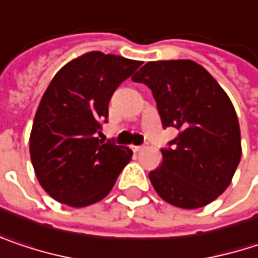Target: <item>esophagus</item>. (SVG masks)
<instances>
[{
	"instance_id": "34e87169",
	"label": "esophagus",
	"mask_w": 258,
	"mask_h": 258,
	"mask_svg": "<svg viewBox=\"0 0 258 258\" xmlns=\"http://www.w3.org/2000/svg\"><path fill=\"white\" fill-rule=\"evenodd\" d=\"M146 146H143V145H140V146H133V151L134 152H140V151H143Z\"/></svg>"
}]
</instances>
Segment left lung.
I'll return each instance as SVG.
<instances>
[{"instance_id":"left-lung-1","label":"left lung","mask_w":258,"mask_h":258,"mask_svg":"<svg viewBox=\"0 0 258 258\" xmlns=\"http://www.w3.org/2000/svg\"><path fill=\"white\" fill-rule=\"evenodd\" d=\"M152 90L162 127L178 134L161 149L162 164L149 173L165 202L195 210L219 198L241 161L235 107L207 69L192 60L146 63L133 78Z\"/></svg>"}]
</instances>
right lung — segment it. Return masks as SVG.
Listing matches in <instances>:
<instances>
[{"mask_svg":"<svg viewBox=\"0 0 258 258\" xmlns=\"http://www.w3.org/2000/svg\"><path fill=\"white\" fill-rule=\"evenodd\" d=\"M142 64L90 51L66 63L47 87L29 139L31 161L42 189L60 204L87 207L105 198L133 156L103 142L102 124L113 91Z\"/></svg>","mask_w":258,"mask_h":258,"instance_id":"add662e5","label":"right lung"}]
</instances>
